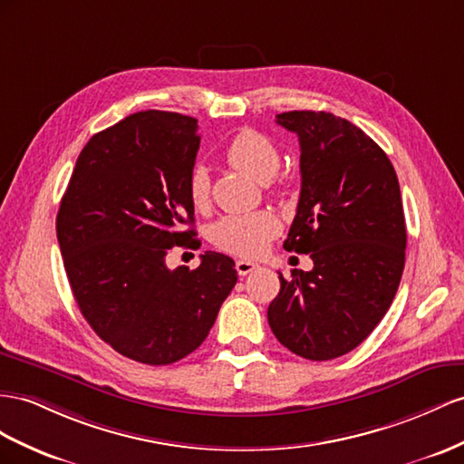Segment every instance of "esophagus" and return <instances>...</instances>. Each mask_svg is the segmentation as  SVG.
Returning a JSON list of instances; mask_svg holds the SVG:
<instances>
[{
	"instance_id": "obj_1",
	"label": "esophagus",
	"mask_w": 464,
	"mask_h": 464,
	"mask_svg": "<svg viewBox=\"0 0 464 464\" xmlns=\"http://www.w3.org/2000/svg\"><path fill=\"white\" fill-rule=\"evenodd\" d=\"M235 268H237V275H239V276H246V275H251L253 270H256L258 265H256V263H251V260H237Z\"/></svg>"
}]
</instances>
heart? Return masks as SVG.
Segmentation results:
<instances>
[{
  "mask_svg": "<svg viewBox=\"0 0 464 464\" xmlns=\"http://www.w3.org/2000/svg\"><path fill=\"white\" fill-rule=\"evenodd\" d=\"M225 159L239 172L256 182H268L280 166V152L275 140L256 129H241L225 147ZM188 194L196 208L209 201V174L196 166L189 174ZM280 233V221L270 211H255L246 216H225L213 223L211 241L225 253L255 258L265 253L268 243Z\"/></svg>",
  "mask_w": 464,
  "mask_h": 464,
  "instance_id": "1",
  "label": "heart"
}]
</instances>
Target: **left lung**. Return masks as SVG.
Wrapping results in <instances>:
<instances>
[{
    "mask_svg": "<svg viewBox=\"0 0 464 464\" xmlns=\"http://www.w3.org/2000/svg\"><path fill=\"white\" fill-rule=\"evenodd\" d=\"M298 135L302 189L284 241L310 255L268 305L272 334L292 353L331 361L359 347L394 300L406 263V219L394 166L362 129L325 111H286Z\"/></svg>",
    "mask_w": 464,
    "mask_h": 464,
    "instance_id": "obj_1",
    "label": "left lung"
}]
</instances>
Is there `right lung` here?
<instances>
[{
    "mask_svg": "<svg viewBox=\"0 0 464 464\" xmlns=\"http://www.w3.org/2000/svg\"><path fill=\"white\" fill-rule=\"evenodd\" d=\"M198 121L139 111L82 149L56 216L66 276L82 315L119 354L172 364L196 351L237 284L233 258L201 255L166 266L172 246H196L188 180Z\"/></svg>",
    "mask_w": 464,
    "mask_h": 464,
    "instance_id": "add662e5",
    "label": "right lung"
}]
</instances>
